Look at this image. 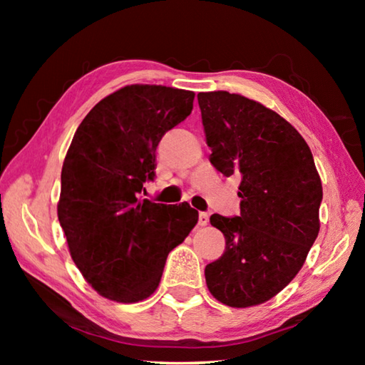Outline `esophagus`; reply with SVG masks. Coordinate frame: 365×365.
I'll return each instance as SVG.
<instances>
[{"label":"esophagus","mask_w":365,"mask_h":365,"mask_svg":"<svg viewBox=\"0 0 365 365\" xmlns=\"http://www.w3.org/2000/svg\"><path fill=\"white\" fill-rule=\"evenodd\" d=\"M197 224H200L201 227H205L209 224V215L206 212H201L200 217H197Z\"/></svg>","instance_id":"34e87169"}]
</instances>
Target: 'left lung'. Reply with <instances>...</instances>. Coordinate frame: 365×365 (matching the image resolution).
I'll use <instances>...</instances> for the list:
<instances>
[{
	"instance_id": "left-lung-1",
	"label": "left lung",
	"mask_w": 365,
	"mask_h": 365,
	"mask_svg": "<svg viewBox=\"0 0 365 365\" xmlns=\"http://www.w3.org/2000/svg\"><path fill=\"white\" fill-rule=\"evenodd\" d=\"M211 163L238 175L240 215L212 214L225 251L206 265V285L222 304L251 307L292 282L316 242L322 182L299 132L275 110L228 91L197 93Z\"/></svg>"
}]
</instances>
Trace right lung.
Listing matches in <instances>:
<instances>
[{"label":"right lung","instance_id":"1","mask_svg":"<svg viewBox=\"0 0 365 365\" xmlns=\"http://www.w3.org/2000/svg\"><path fill=\"white\" fill-rule=\"evenodd\" d=\"M193 100L172 86H122L86 114L67 150L58 219L72 261L109 301L150 298L168 255L196 225L188 202L138 200L154 178L160 138L191 114Z\"/></svg>","mask_w":365,"mask_h":365}]
</instances>
